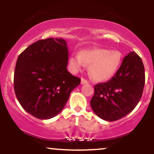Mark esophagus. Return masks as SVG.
Here are the masks:
<instances>
[{"instance_id": "34e87169", "label": "esophagus", "mask_w": 154, "mask_h": 154, "mask_svg": "<svg viewBox=\"0 0 154 154\" xmlns=\"http://www.w3.org/2000/svg\"><path fill=\"white\" fill-rule=\"evenodd\" d=\"M87 83H88V81L86 80L85 79H84V78L81 79V84L84 85V84H87Z\"/></svg>"}]
</instances>
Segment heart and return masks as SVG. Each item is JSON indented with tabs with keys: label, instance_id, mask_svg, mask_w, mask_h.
<instances>
[{
	"label": "heart",
	"instance_id": "obj_1",
	"mask_svg": "<svg viewBox=\"0 0 154 154\" xmlns=\"http://www.w3.org/2000/svg\"><path fill=\"white\" fill-rule=\"evenodd\" d=\"M122 54L119 51L104 48L84 49L73 54L69 59V66L74 73L89 66L90 77L96 82H104L114 77L122 63Z\"/></svg>",
	"mask_w": 154,
	"mask_h": 154
}]
</instances>
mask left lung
<instances>
[{"label":"left lung","mask_w":154,"mask_h":154,"mask_svg":"<svg viewBox=\"0 0 154 154\" xmlns=\"http://www.w3.org/2000/svg\"><path fill=\"white\" fill-rule=\"evenodd\" d=\"M144 85L143 63L138 55L131 51L124 58L119 70L110 80L95 85L91 100L92 109L106 121L121 119L138 103Z\"/></svg>","instance_id":"1"}]
</instances>
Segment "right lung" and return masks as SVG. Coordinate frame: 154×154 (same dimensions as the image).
Returning <instances> with one entry per match:
<instances>
[{
	"instance_id": "1",
	"label": "right lung",
	"mask_w": 154,
	"mask_h": 154,
	"mask_svg": "<svg viewBox=\"0 0 154 154\" xmlns=\"http://www.w3.org/2000/svg\"><path fill=\"white\" fill-rule=\"evenodd\" d=\"M69 51L62 38L40 40L27 47L16 63L14 85L23 109L40 119L61 112L81 79L67 71Z\"/></svg>"
}]
</instances>
